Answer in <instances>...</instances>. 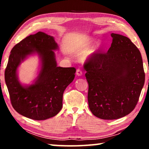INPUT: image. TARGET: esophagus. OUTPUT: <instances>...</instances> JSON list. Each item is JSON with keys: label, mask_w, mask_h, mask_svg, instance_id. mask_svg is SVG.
Masks as SVG:
<instances>
[{"label": "esophagus", "mask_w": 149, "mask_h": 149, "mask_svg": "<svg viewBox=\"0 0 149 149\" xmlns=\"http://www.w3.org/2000/svg\"><path fill=\"white\" fill-rule=\"evenodd\" d=\"M76 75H78V76H81V75H83V72L80 69H77L76 70Z\"/></svg>", "instance_id": "34e87169"}]
</instances>
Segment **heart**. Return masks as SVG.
I'll list each match as a JSON object with an SVG mask.
<instances>
[{"instance_id":"obj_1","label":"heart","mask_w":149,"mask_h":149,"mask_svg":"<svg viewBox=\"0 0 149 149\" xmlns=\"http://www.w3.org/2000/svg\"><path fill=\"white\" fill-rule=\"evenodd\" d=\"M91 42V39L90 38H84L79 40L73 46L72 49V52L74 53L78 54H84L85 52L84 58L85 60L91 56L93 54H94L99 49V46H95L88 51L87 50L89 47ZM87 50V52L86 51Z\"/></svg>"}]
</instances>
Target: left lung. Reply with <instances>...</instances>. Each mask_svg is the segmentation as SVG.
<instances>
[{"mask_svg": "<svg viewBox=\"0 0 149 149\" xmlns=\"http://www.w3.org/2000/svg\"><path fill=\"white\" fill-rule=\"evenodd\" d=\"M108 52H97L85 63L88 103L96 117L116 120L134 109L145 84L141 52L127 37L112 33Z\"/></svg>", "mask_w": 149, "mask_h": 149, "instance_id": "obj_1", "label": "left lung"}]
</instances>
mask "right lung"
Masks as SVG:
<instances>
[{
    "label": "right lung",
    "mask_w": 149,
    "mask_h": 149,
    "mask_svg": "<svg viewBox=\"0 0 149 149\" xmlns=\"http://www.w3.org/2000/svg\"><path fill=\"white\" fill-rule=\"evenodd\" d=\"M58 49L54 37L41 31L30 35L12 48L4 72L5 81L12 107L25 117L44 120L62 109L63 93L74 80L76 70L57 66L54 50ZM34 53L41 58V70L34 84L24 86L18 81L17 68Z\"/></svg>",
    "instance_id": "1"
}]
</instances>
